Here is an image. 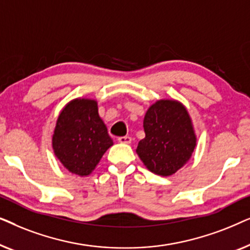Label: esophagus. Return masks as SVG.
<instances>
[{
  "label": "esophagus",
  "instance_id": "34e87169",
  "mask_svg": "<svg viewBox=\"0 0 250 250\" xmlns=\"http://www.w3.org/2000/svg\"><path fill=\"white\" fill-rule=\"evenodd\" d=\"M118 142L125 143V145H129V143L132 142V138L131 136H121V138H118Z\"/></svg>",
  "mask_w": 250,
  "mask_h": 250
}]
</instances>
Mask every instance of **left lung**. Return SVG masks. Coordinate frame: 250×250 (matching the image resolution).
Returning a JSON list of instances; mask_svg holds the SVG:
<instances>
[{"label": "left lung", "mask_w": 250, "mask_h": 250, "mask_svg": "<svg viewBox=\"0 0 250 250\" xmlns=\"http://www.w3.org/2000/svg\"><path fill=\"white\" fill-rule=\"evenodd\" d=\"M143 128L146 138L139 142L136 153L152 173L172 175L190 159L196 135L189 114L180 102L157 101L146 111Z\"/></svg>", "instance_id": "1"}]
</instances>
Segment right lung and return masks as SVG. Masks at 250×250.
<instances>
[{"label": "right lung", "mask_w": 250, "mask_h": 250, "mask_svg": "<svg viewBox=\"0 0 250 250\" xmlns=\"http://www.w3.org/2000/svg\"><path fill=\"white\" fill-rule=\"evenodd\" d=\"M52 146L58 159L69 172L88 175L112 146L97 102L88 99L69 102L57 121Z\"/></svg>", "instance_id": "right-lung-1"}]
</instances>
